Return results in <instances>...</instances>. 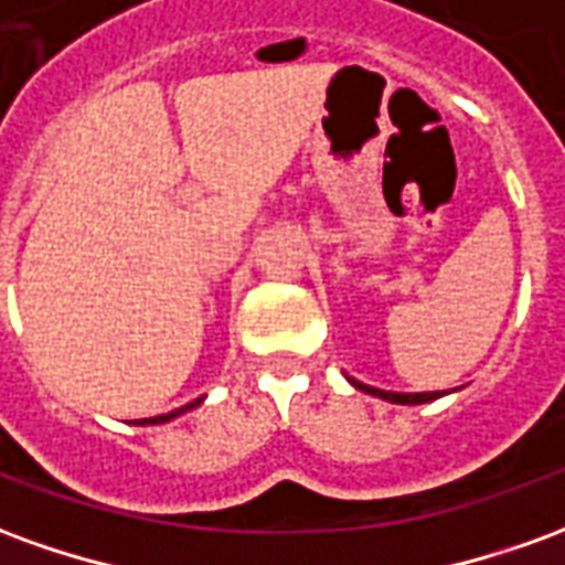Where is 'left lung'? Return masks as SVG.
Masks as SVG:
<instances>
[{"instance_id":"left-lung-1","label":"left lung","mask_w":565,"mask_h":565,"mask_svg":"<svg viewBox=\"0 0 565 565\" xmlns=\"http://www.w3.org/2000/svg\"><path fill=\"white\" fill-rule=\"evenodd\" d=\"M356 391H366V393H375L381 399H391V403H399V405H420V403H429V399H436L441 393H391V391H375V387H366V384H360L354 381Z\"/></svg>"}]
</instances>
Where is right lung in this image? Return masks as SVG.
<instances>
[{"mask_svg": "<svg viewBox=\"0 0 565 565\" xmlns=\"http://www.w3.org/2000/svg\"><path fill=\"white\" fill-rule=\"evenodd\" d=\"M193 405H199V399H196V403H190V405H181V408H174V412H169V415H160V417H145V420H136V424H166V420H172V417L184 415L186 408H193Z\"/></svg>", "mask_w": 565, "mask_h": 565, "instance_id": "right-lung-1", "label": "right lung"}]
</instances>
